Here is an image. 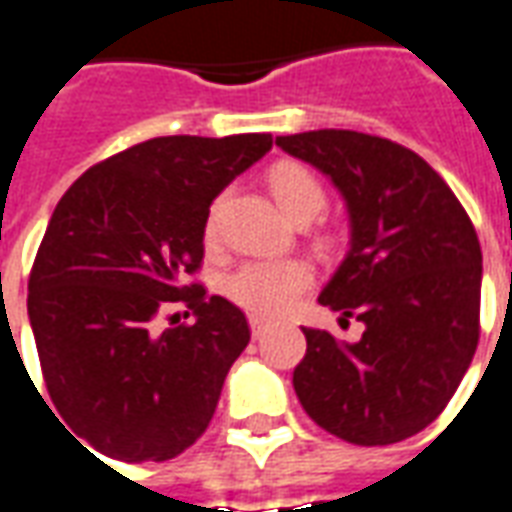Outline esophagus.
<instances>
[{
    "label": "esophagus",
    "instance_id": "34e87169",
    "mask_svg": "<svg viewBox=\"0 0 512 512\" xmlns=\"http://www.w3.org/2000/svg\"><path fill=\"white\" fill-rule=\"evenodd\" d=\"M267 329H270V323H267L264 317H250V331H253V337H256V340H259Z\"/></svg>",
    "mask_w": 512,
    "mask_h": 512
}]
</instances>
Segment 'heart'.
Wrapping results in <instances>:
<instances>
[{
    "label": "heart",
    "instance_id": "b5f03b06",
    "mask_svg": "<svg viewBox=\"0 0 512 512\" xmlns=\"http://www.w3.org/2000/svg\"><path fill=\"white\" fill-rule=\"evenodd\" d=\"M270 189L276 195L281 211L292 222L312 220L326 206V189L315 175L301 164L281 161L270 169ZM206 236H217V206L211 209L206 220ZM312 281V267L303 259H262V262H245L225 278L222 292L228 301L242 306L245 312L262 317L284 315L295 298L301 295Z\"/></svg>",
    "mask_w": 512,
    "mask_h": 512
}]
</instances>
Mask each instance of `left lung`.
I'll return each mask as SVG.
<instances>
[{
	"mask_svg": "<svg viewBox=\"0 0 512 512\" xmlns=\"http://www.w3.org/2000/svg\"><path fill=\"white\" fill-rule=\"evenodd\" d=\"M276 144L343 195L351 248L317 301L365 326L357 343L303 329L298 401L357 446L412 438L449 404L477 351V231L438 172L390 139L309 130Z\"/></svg>",
	"mask_w": 512,
	"mask_h": 512,
	"instance_id": "1",
	"label": "left lung"
}]
</instances>
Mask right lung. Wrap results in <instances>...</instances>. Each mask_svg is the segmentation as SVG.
I'll use <instances>...</instances> for the list:
<instances>
[{
	"instance_id": "1",
	"label": "right lung",
	"mask_w": 512,
	"mask_h": 512,
	"mask_svg": "<svg viewBox=\"0 0 512 512\" xmlns=\"http://www.w3.org/2000/svg\"><path fill=\"white\" fill-rule=\"evenodd\" d=\"M270 147V133L158 136L86 169L52 211L27 315L52 404L102 454L161 463L206 432L250 329L183 278L203 262L214 197ZM172 302L196 323L161 330Z\"/></svg>"
}]
</instances>
